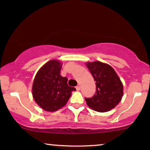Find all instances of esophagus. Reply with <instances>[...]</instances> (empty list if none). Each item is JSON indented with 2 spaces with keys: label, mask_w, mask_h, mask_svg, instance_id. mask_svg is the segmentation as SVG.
<instances>
[{
  "label": "esophagus",
  "mask_w": 150,
  "mask_h": 150,
  "mask_svg": "<svg viewBox=\"0 0 150 150\" xmlns=\"http://www.w3.org/2000/svg\"><path fill=\"white\" fill-rule=\"evenodd\" d=\"M80 85H77L76 87H75V88H76V89L77 91H79V90H80Z\"/></svg>",
  "instance_id": "esophagus-1"
}]
</instances>
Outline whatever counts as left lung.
Wrapping results in <instances>:
<instances>
[{
    "label": "left lung",
    "instance_id": "8db88e82",
    "mask_svg": "<svg viewBox=\"0 0 150 150\" xmlns=\"http://www.w3.org/2000/svg\"><path fill=\"white\" fill-rule=\"evenodd\" d=\"M87 66L96 84L92 97L86 98L87 106L98 112H106L116 106L123 94V84L109 65L99 61L87 63Z\"/></svg>",
    "mask_w": 150,
    "mask_h": 150
}]
</instances>
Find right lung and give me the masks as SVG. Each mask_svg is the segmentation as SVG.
I'll return each instance as SVG.
<instances>
[{
  "label": "right lung",
  "mask_w": 150,
  "mask_h": 150,
  "mask_svg": "<svg viewBox=\"0 0 150 150\" xmlns=\"http://www.w3.org/2000/svg\"><path fill=\"white\" fill-rule=\"evenodd\" d=\"M62 65L59 61L51 60L39 69L34 78L32 95L36 103L47 111H55L63 107L75 91L68 85V78L62 77Z\"/></svg>",
  "instance_id": "right-lung-1"
}]
</instances>
